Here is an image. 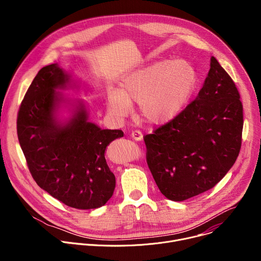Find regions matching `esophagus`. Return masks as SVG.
I'll return each instance as SVG.
<instances>
[{
    "mask_svg": "<svg viewBox=\"0 0 261 261\" xmlns=\"http://www.w3.org/2000/svg\"><path fill=\"white\" fill-rule=\"evenodd\" d=\"M131 137L136 141H140V140H142L143 135L139 130H134V131L131 132Z\"/></svg>",
    "mask_w": 261,
    "mask_h": 261,
    "instance_id": "34e87169",
    "label": "esophagus"
}]
</instances>
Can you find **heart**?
Listing matches in <instances>:
<instances>
[{
  "mask_svg": "<svg viewBox=\"0 0 261 261\" xmlns=\"http://www.w3.org/2000/svg\"><path fill=\"white\" fill-rule=\"evenodd\" d=\"M196 72L187 62L163 60L135 70L124 77L119 91L107 97L108 113L126 117L131 103L138 102L139 114L147 123L164 124L175 118L191 97Z\"/></svg>",
  "mask_w": 261,
  "mask_h": 261,
  "instance_id": "heart-1",
  "label": "heart"
}]
</instances>
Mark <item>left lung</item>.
I'll return each mask as SVG.
<instances>
[{
    "label": "left lung",
    "mask_w": 261,
    "mask_h": 261,
    "mask_svg": "<svg viewBox=\"0 0 261 261\" xmlns=\"http://www.w3.org/2000/svg\"><path fill=\"white\" fill-rule=\"evenodd\" d=\"M197 97L170 122L144 136L146 162L173 201L201 194L234 164L244 125L240 93L216 58Z\"/></svg>",
    "instance_id": "obj_1"
}]
</instances>
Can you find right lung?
Masks as SVG:
<instances>
[{"label":"right lung","mask_w":261,"mask_h":261,"mask_svg":"<svg viewBox=\"0 0 261 261\" xmlns=\"http://www.w3.org/2000/svg\"><path fill=\"white\" fill-rule=\"evenodd\" d=\"M70 76L58 64L43 67L28 89L17 116V136L29 170L37 185L64 204L91 210L104 205L114 194L116 176L105 160L106 146L124 135L88 121L83 102L61 122L59 108L67 100ZM69 102V101H68Z\"/></svg>","instance_id":"add662e5"}]
</instances>
